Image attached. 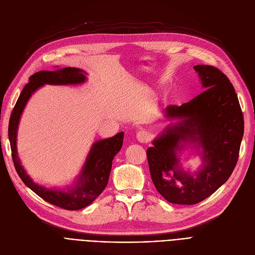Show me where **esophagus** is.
<instances>
[{
	"mask_svg": "<svg viewBox=\"0 0 255 255\" xmlns=\"http://www.w3.org/2000/svg\"><path fill=\"white\" fill-rule=\"evenodd\" d=\"M136 139L139 141V142H141V143H143V142H146L149 140V134L148 133H146L145 131H138L137 132V134H136Z\"/></svg>",
	"mask_w": 255,
	"mask_h": 255,
	"instance_id": "esophagus-1",
	"label": "esophagus"
}]
</instances>
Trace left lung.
I'll return each instance as SVG.
<instances>
[{
	"label": "left lung",
	"instance_id": "left-lung-1",
	"mask_svg": "<svg viewBox=\"0 0 255 255\" xmlns=\"http://www.w3.org/2000/svg\"><path fill=\"white\" fill-rule=\"evenodd\" d=\"M193 68L204 92L180 106L165 107L164 118L170 123L146 150L157 191L177 205L200 203L229 180L244 134L243 113L230 79L213 66ZM186 147L202 159L193 174L180 164L179 154Z\"/></svg>",
	"mask_w": 255,
	"mask_h": 255
}]
</instances>
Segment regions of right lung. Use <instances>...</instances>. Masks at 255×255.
Wrapping results in <instances>:
<instances>
[{"label": "right lung", "mask_w": 255, "mask_h": 255, "mask_svg": "<svg viewBox=\"0 0 255 255\" xmlns=\"http://www.w3.org/2000/svg\"><path fill=\"white\" fill-rule=\"evenodd\" d=\"M87 72L83 69L67 67L56 71H39L29 78V83L22 89L13 109L9 121L8 136L12 159L21 181L47 203L60 208L76 211L91 205L109 183L114 157L123 145L124 132H119L113 137L94 142L75 181L64 187H48L33 181L23 168L17 153V129L24 107L33 94L45 85L74 86L87 82Z\"/></svg>", "instance_id": "1"}]
</instances>
